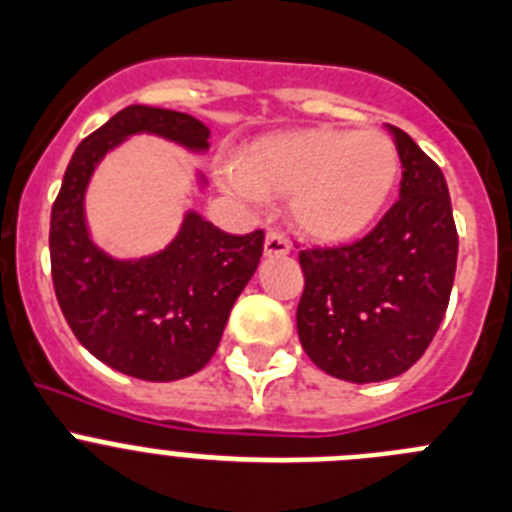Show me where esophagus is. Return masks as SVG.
<instances>
[{"instance_id":"34e87169","label":"esophagus","mask_w":512,"mask_h":512,"mask_svg":"<svg viewBox=\"0 0 512 512\" xmlns=\"http://www.w3.org/2000/svg\"><path fill=\"white\" fill-rule=\"evenodd\" d=\"M290 252L288 239L278 232H267L265 237V257H285Z\"/></svg>"}]
</instances>
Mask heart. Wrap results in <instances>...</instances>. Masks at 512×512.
<instances>
[{
    "label": "heart",
    "mask_w": 512,
    "mask_h": 512,
    "mask_svg": "<svg viewBox=\"0 0 512 512\" xmlns=\"http://www.w3.org/2000/svg\"><path fill=\"white\" fill-rule=\"evenodd\" d=\"M400 153L380 130L275 132L247 147L222 183L237 196L288 199L290 224L311 242L342 245L365 234L388 206Z\"/></svg>",
    "instance_id": "1"
}]
</instances>
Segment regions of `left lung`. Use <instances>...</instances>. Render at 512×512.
<instances>
[{"mask_svg":"<svg viewBox=\"0 0 512 512\" xmlns=\"http://www.w3.org/2000/svg\"><path fill=\"white\" fill-rule=\"evenodd\" d=\"M403 165L400 199L344 247L301 252L298 339L316 367L347 382L403 375L426 352L449 306L457 227L439 165L388 124Z\"/></svg>","mask_w":512,"mask_h":512,"instance_id":"8db88e82","label":"left lung"}]
</instances>
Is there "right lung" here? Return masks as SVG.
Returning <instances> with one entry per match:
<instances>
[{"mask_svg":"<svg viewBox=\"0 0 512 512\" xmlns=\"http://www.w3.org/2000/svg\"><path fill=\"white\" fill-rule=\"evenodd\" d=\"M155 135L193 155L209 150V127L191 114L132 104L76 147L50 214L55 298L76 339L112 370L147 382L199 372L222 342L229 311L255 275L265 232L227 234L199 211L183 214L163 250L112 257L91 237L86 188L114 147ZM204 188V176H196Z\"/></svg>","mask_w":512,"mask_h":512,"instance_id":"1","label":"right lung"}]
</instances>
